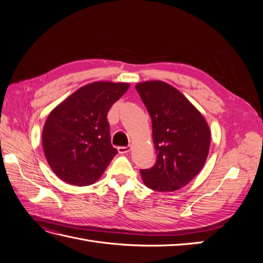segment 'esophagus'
Segmentation results:
<instances>
[{"label":"esophagus","instance_id":"obj_1","mask_svg":"<svg viewBox=\"0 0 263 263\" xmlns=\"http://www.w3.org/2000/svg\"><path fill=\"white\" fill-rule=\"evenodd\" d=\"M130 149H132V145H128V146H126V147H118V148H117L119 154H127V153H129Z\"/></svg>","mask_w":263,"mask_h":263}]
</instances>
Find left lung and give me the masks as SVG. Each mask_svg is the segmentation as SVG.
<instances>
[{
	"mask_svg": "<svg viewBox=\"0 0 263 263\" xmlns=\"http://www.w3.org/2000/svg\"><path fill=\"white\" fill-rule=\"evenodd\" d=\"M153 122L157 162L140 170L145 185L158 192H172L189 184L202 170L209 156L208 122L176 87L154 80L136 84Z\"/></svg>",
	"mask_w": 263,
	"mask_h": 263,
	"instance_id": "obj_1",
	"label": "left lung"
}]
</instances>
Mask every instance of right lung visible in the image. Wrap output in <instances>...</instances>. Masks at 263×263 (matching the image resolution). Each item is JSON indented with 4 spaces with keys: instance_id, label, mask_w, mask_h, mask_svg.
Masks as SVG:
<instances>
[{
    "instance_id": "1",
    "label": "right lung",
    "mask_w": 263,
    "mask_h": 263,
    "mask_svg": "<svg viewBox=\"0 0 263 263\" xmlns=\"http://www.w3.org/2000/svg\"><path fill=\"white\" fill-rule=\"evenodd\" d=\"M129 83L95 81L55 106L43 128L44 154L53 173L72 185L97 182L118 151L110 144L107 113Z\"/></svg>"
}]
</instances>
